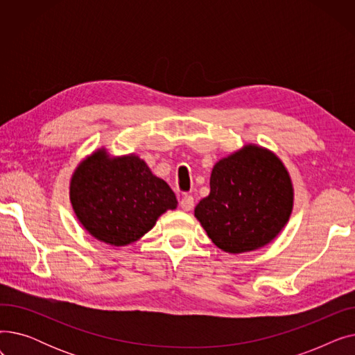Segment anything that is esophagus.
<instances>
[{"instance_id": "obj_1", "label": "esophagus", "mask_w": 355, "mask_h": 355, "mask_svg": "<svg viewBox=\"0 0 355 355\" xmlns=\"http://www.w3.org/2000/svg\"><path fill=\"white\" fill-rule=\"evenodd\" d=\"M180 207L184 211H190L194 207V198H193V196H184L181 198V201H180Z\"/></svg>"}]
</instances>
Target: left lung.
Wrapping results in <instances>:
<instances>
[{"instance_id": "obj_1", "label": "left lung", "mask_w": 355, "mask_h": 355, "mask_svg": "<svg viewBox=\"0 0 355 355\" xmlns=\"http://www.w3.org/2000/svg\"><path fill=\"white\" fill-rule=\"evenodd\" d=\"M292 206L293 189L282 161L268 149L246 145L214 165L210 194L194 216L217 248L243 253L272 241Z\"/></svg>"}]
</instances>
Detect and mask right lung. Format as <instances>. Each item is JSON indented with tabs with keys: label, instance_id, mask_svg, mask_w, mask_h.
<instances>
[{
	"label": "right lung",
	"instance_id": "1",
	"mask_svg": "<svg viewBox=\"0 0 355 355\" xmlns=\"http://www.w3.org/2000/svg\"><path fill=\"white\" fill-rule=\"evenodd\" d=\"M70 200L83 227L112 246L134 243L177 207L174 191L135 155L109 158L103 149L74 171Z\"/></svg>",
	"mask_w": 355,
	"mask_h": 355
}]
</instances>
